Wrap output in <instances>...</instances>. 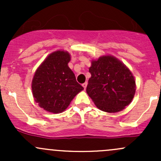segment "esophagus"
Segmentation results:
<instances>
[{
    "label": "esophagus",
    "instance_id": "esophagus-1",
    "mask_svg": "<svg viewBox=\"0 0 161 161\" xmlns=\"http://www.w3.org/2000/svg\"><path fill=\"white\" fill-rule=\"evenodd\" d=\"M82 86H83L84 90H86V86H87V82H84V83L82 84Z\"/></svg>",
    "mask_w": 161,
    "mask_h": 161
}]
</instances>
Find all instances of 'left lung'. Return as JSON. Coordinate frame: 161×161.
<instances>
[{"label": "left lung", "mask_w": 161, "mask_h": 161, "mask_svg": "<svg viewBox=\"0 0 161 161\" xmlns=\"http://www.w3.org/2000/svg\"><path fill=\"white\" fill-rule=\"evenodd\" d=\"M91 78L86 92L100 110L109 113L121 111L131 103L136 92L132 74L117 58L100 57L92 61Z\"/></svg>", "instance_id": "left-lung-1"}]
</instances>
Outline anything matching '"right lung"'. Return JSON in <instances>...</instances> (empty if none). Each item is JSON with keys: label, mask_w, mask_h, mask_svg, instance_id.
Returning <instances> with one entry per match:
<instances>
[{"label": "right lung", "mask_w": 161, "mask_h": 161, "mask_svg": "<svg viewBox=\"0 0 161 161\" xmlns=\"http://www.w3.org/2000/svg\"><path fill=\"white\" fill-rule=\"evenodd\" d=\"M70 54L63 50L50 53L38 68L32 82L35 101L51 113H61L83 87L76 81L68 64Z\"/></svg>", "instance_id": "1"}]
</instances>
